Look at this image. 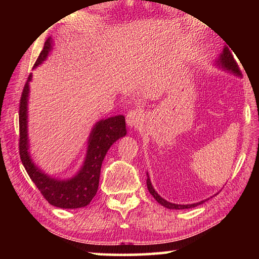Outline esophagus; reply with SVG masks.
I'll use <instances>...</instances> for the list:
<instances>
[{"label": "esophagus", "instance_id": "obj_1", "mask_svg": "<svg viewBox=\"0 0 259 259\" xmlns=\"http://www.w3.org/2000/svg\"><path fill=\"white\" fill-rule=\"evenodd\" d=\"M143 120V113L139 109H134L126 114V123L129 126H137Z\"/></svg>", "mask_w": 259, "mask_h": 259}]
</instances>
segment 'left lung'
<instances>
[{"label":"left lung","instance_id":"1","mask_svg":"<svg viewBox=\"0 0 259 259\" xmlns=\"http://www.w3.org/2000/svg\"><path fill=\"white\" fill-rule=\"evenodd\" d=\"M217 65H219V66H221L223 69H226V71H230L233 74H235V75H240V74H241V71H240V68L238 66V64H236L233 55H232L231 50L227 47H225L224 50H223V54L221 55L219 59L217 60ZM146 184H147L148 191H150V193L153 195V198H154L160 204H162L163 207L168 208V209L194 208V207H196V205L203 203L204 201H207V200H204V201H201V202H199V203H193V204H175V203H171V202H168V201L164 200V199H162L161 196L157 194L154 188H153V186H152V183L150 181V176H148V174H147Z\"/></svg>","mask_w":259,"mask_h":259}]
</instances>
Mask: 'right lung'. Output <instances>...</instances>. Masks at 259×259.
<instances>
[{"instance_id": "right-lung-1", "label": "right lung", "mask_w": 259, "mask_h": 259, "mask_svg": "<svg viewBox=\"0 0 259 259\" xmlns=\"http://www.w3.org/2000/svg\"><path fill=\"white\" fill-rule=\"evenodd\" d=\"M51 37L48 38L40 56L34 64L38 66L47 59L52 49ZM29 74L25 83L19 104V155L26 171L36 185L41 194L50 204L57 208L76 209L82 208L91 202L98 190L100 168L105 155L117 139L126 135L125 119L123 115L108 117L97 122L91 130L88 142V151L84 163L75 176L66 181L52 178L41 171L34 164L28 152L27 137V100L29 94Z\"/></svg>"}]
</instances>
